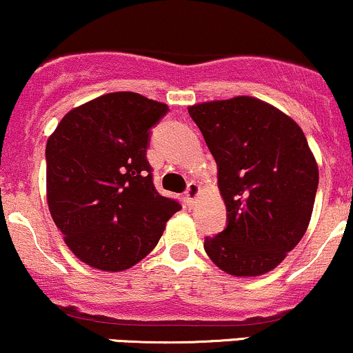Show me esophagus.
<instances>
[{"label":"esophagus","instance_id":"obj_1","mask_svg":"<svg viewBox=\"0 0 353 353\" xmlns=\"http://www.w3.org/2000/svg\"><path fill=\"white\" fill-rule=\"evenodd\" d=\"M199 196V186L196 183H189V186L186 189V198L189 203H194V199Z\"/></svg>","mask_w":353,"mask_h":353}]
</instances>
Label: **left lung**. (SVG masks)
<instances>
[{
	"label": "left lung",
	"mask_w": 353,
	"mask_h": 353,
	"mask_svg": "<svg viewBox=\"0 0 353 353\" xmlns=\"http://www.w3.org/2000/svg\"><path fill=\"white\" fill-rule=\"evenodd\" d=\"M218 164L228 225L206 236L213 264L235 277L270 272L310 225L318 164L301 127L276 106L252 98L188 108Z\"/></svg>",
	"instance_id": "left-lung-1"
}]
</instances>
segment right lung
Segmentation results:
<instances>
[{
  "label": "right lung",
  "instance_id": "add662e5",
  "mask_svg": "<svg viewBox=\"0 0 353 353\" xmlns=\"http://www.w3.org/2000/svg\"><path fill=\"white\" fill-rule=\"evenodd\" d=\"M167 105L108 92L70 110L47 140V205L69 250L106 272L154 250L181 205L159 194L147 161L148 130Z\"/></svg>",
  "mask_w": 353,
  "mask_h": 353
}]
</instances>
